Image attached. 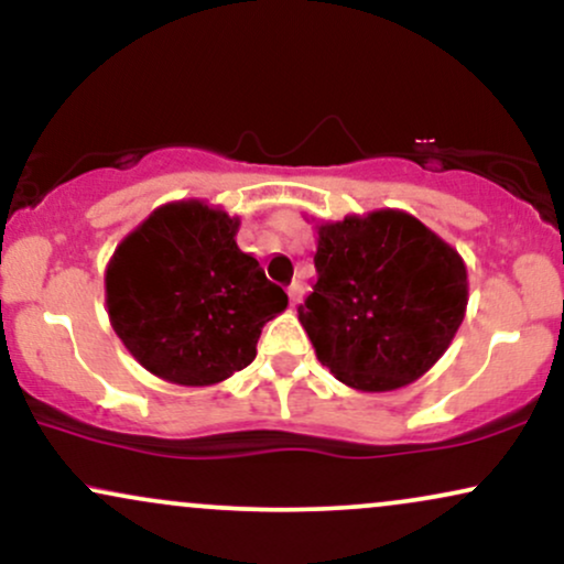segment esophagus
<instances>
[{"label": "esophagus", "mask_w": 564, "mask_h": 564, "mask_svg": "<svg viewBox=\"0 0 564 564\" xmlns=\"http://www.w3.org/2000/svg\"><path fill=\"white\" fill-rule=\"evenodd\" d=\"M302 283L300 281H294V283H291V286H289V300H291V304H294V307H296V304H300V300H302Z\"/></svg>", "instance_id": "esophagus-1"}]
</instances>
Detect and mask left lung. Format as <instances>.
<instances>
[{
    "mask_svg": "<svg viewBox=\"0 0 564 564\" xmlns=\"http://www.w3.org/2000/svg\"><path fill=\"white\" fill-rule=\"evenodd\" d=\"M315 270L300 323L321 364L360 392L424 377L467 313V264L405 212L318 225Z\"/></svg>",
    "mask_w": 564,
    "mask_h": 564,
    "instance_id": "obj_1",
    "label": "left lung"
}]
</instances>
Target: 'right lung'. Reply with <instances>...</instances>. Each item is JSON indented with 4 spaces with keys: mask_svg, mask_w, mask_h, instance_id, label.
Wrapping results in <instances>:
<instances>
[{
    "mask_svg": "<svg viewBox=\"0 0 564 564\" xmlns=\"http://www.w3.org/2000/svg\"><path fill=\"white\" fill-rule=\"evenodd\" d=\"M241 219L204 200H174L116 246L106 270L113 332L142 368L209 387L254 360L286 291L236 243Z\"/></svg>",
    "mask_w": 564,
    "mask_h": 564,
    "instance_id": "right-lung-1",
    "label": "right lung"
}]
</instances>
